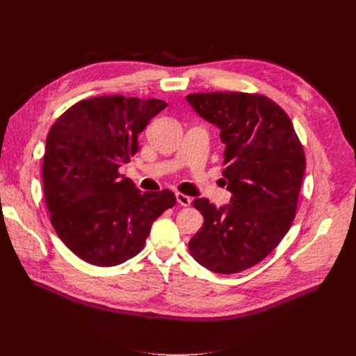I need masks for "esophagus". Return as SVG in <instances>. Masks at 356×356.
Listing matches in <instances>:
<instances>
[{
  "label": "esophagus",
  "mask_w": 356,
  "mask_h": 356,
  "mask_svg": "<svg viewBox=\"0 0 356 356\" xmlns=\"http://www.w3.org/2000/svg\"><path fill=\"white\" fill-rule=\"evenodd\" d=\"M176 200L180 206L183 207H188L191 204V197L183 194V193H176Z\"/></svg>",
  "instance_id": "obj_1"
}]
</instances>
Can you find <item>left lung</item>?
Segmentation results:
<instances>
[{
  "mask_svg": "<svg viewBox=\"0 0 356 356\" xmlns=\"http://www.w3.org/2000/svg\"><path fill=\"white\" fill-rule=\"evenodd\" d=\"M187 103L220 129L229 204L207 198L193 206L204 225L190 239L191 257L206 269L231 275L259 264L296 217L306 156L287 114L261 94L194 92Z\"/></svg>",
  "mask_w": 356,
  "mask_h": 356,
  "instance_id": "8db88e82",
  "label": "left lung"
}]
</instances>
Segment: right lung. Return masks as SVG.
Segmentation results:
<instances>
[{"label":"right lung","mask_w":356,"mask_h":356,"mask_svg":"<svg viewBox=\"0 0 356 356\" xmlns=\"http://www.w3.org/2000/svg\"><path fill=\"white\" fill-rule=\"evenodd\" d=\"M162 99L101 95L79 101L50 128L42 163L56 234L87 264L117 266L143 249L154 221L176 204L170 190L145 191L120 173Z\"/></svg>","instance_id":"right-lung-1"}]
</instances>
